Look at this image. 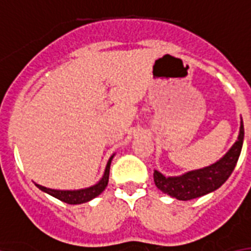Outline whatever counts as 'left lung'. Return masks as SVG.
<instances>
[{
	"label": "left lung",
	"instance_id": "obj_1",
	"mask_svg": "<svg viewBox=\"0 0 251 251\" xmlns=\"http://www.w3.org/2000/svg\"><path fill=\"white\" fill-rule=\"evenodd\" d=\"M244 123L241 120L238 139L223 158L207 168L184 173L179 176H165L154 170V183L164 194L178 200H191L215 191L225 183L236 168L244 144Z\"/></svg>",
	"mask_w": 251,
	"mask_h": 251
}]
</instances>
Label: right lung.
Wrapping results in <instances>:
<instances>
[{"label": "right lung", "instance_id": "add662e5", "mask_svg": "<svg viewBox=\"0 0 251 251\" xmlns=\"http://www.w3.org/2000/svg\"><path fill=\"white\" fill-rule=\"evenodd\" d=\"M112 157H110L107 165H106V170H104L103 176L100 178L98 183L91 186V187L87 188H81V190H53V188H47L44 186H40V184H36L35 186L42 190V191L50 194L51 196L56 198V199L61 200L64 203H68V204H82V203H86V201H90L91 199H94L99 194H102L103 190L107 187L108 183V176H110V165H111Z\"/></svg>", "mask_w": 251, "mask_h": 251}]
</instances>
